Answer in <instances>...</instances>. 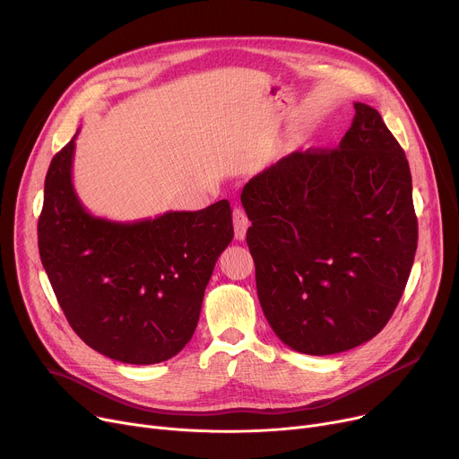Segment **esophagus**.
<instances>
[{"instance_id": "34e87169", "label": "esophagus", "mask_w": 459, "mask_h": 459, "mask_svg": "<svg viewBox=\"0 0 459 459\" xmlns=\"http://www.w3.org/2000/svg\"><path fill=\"white\" fill-rule=\"evenodd\" d=\"M247 226H249V221H247L246 213L240 208H235L233 210V228H235V238L237 240H244Z\"/></svg>"}]
</instances>
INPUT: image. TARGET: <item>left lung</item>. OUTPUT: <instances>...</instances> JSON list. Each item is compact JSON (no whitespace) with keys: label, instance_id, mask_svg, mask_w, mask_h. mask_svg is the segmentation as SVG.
<instances>
[{"label":"left lung","instance_id":"1","mask_svg":"<svg viewBox=\"0 0 459 459\" xmlns=\"http://www.w3.org/2000/svg\"><path fill=\"white\" fill-rule=\"evenodd\" d=\"M353 108L339 147L295 151L240 195L263 312L284 344L308 355L376 337L418 247L404 151L374 108Z\"/></svg>","mask_w":459,"mask_h":459}]
</instances>
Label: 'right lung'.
Masks as SVG:
<instances>
[{
    "instance_id": "obj_1",
    "label": "right lung",
    "mask_w": 459,
    "mask_h": 459,
    "mask_svg": "<svg viewBox=\"0 0 459 459\" xmlns=\"http://www.w3.org/2000/svg\"><path fill=\"white\" fill-rule=\"evenodd\" d=\"M74 140L45 177L38 247L50 286L92 350L129 365L168 361L193 337L215 263L233 238L230 202L134 222L94 217L73 186Z\"/></svg>"
}]
</instances>
